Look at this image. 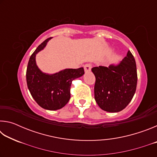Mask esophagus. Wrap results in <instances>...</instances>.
Returning <instances> with one entry per match:
<instances>
[{
  "label": "esophagus",
  "instance_id": "1",
  "mask_svg": "<svg viewBox=\"0 0 157 157\" xmlns=\"http://www.w3.org/2000/svg\"><path fill=\"white\" fill-rule=\"evenodd\" d=\"M91 67H92V65L91 64V63H86V64L84 65V71L85 72H89V71H91Z\"/></svg>",
  "mask_w": 157,
  "mask_h": 157
}]
</instances>
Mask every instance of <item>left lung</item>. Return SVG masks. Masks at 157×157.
<instances>
[{
	"mask_svg": "<svg viewBox=\"0 0 157 157\" xmlns=\"http://www.w3.org/2000/svg\"><path fill=\"white\" fill-rule=\"evenodd\" d=\"M95 77L94 96L98 106L108 112H118L131 102L136 92L137 70L129 51L118 65L91 68Z\"/></svg>",
	"mask_w": 157,
	"mask_h": 157,
	"instance_id": "8db88e82",
	"label": "left lung"
}]
</instances>
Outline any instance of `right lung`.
Segmentation results:
<instances>
[{
    "instance_id": "right-lung-1",
    "label": "right lung",
    "mask_w": 157,
    "mask_h": 157,
    "mask_svg": "<svg viewBox=\"0 0 157 157\" xmlns=\"http://www.w3.org/2000/svg\"><path fill=\"white\" fill-rule=\"evenodd\" d=\"M39 45L29 59L26 81L29 91L40 107L48 110H57L67 104L71 98L72 81L84 74V68H68L53 75L42 73L36 64V54L44 48L50 39Z\"/></svg>"
}]
</instances>
